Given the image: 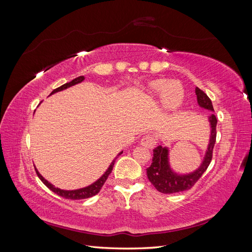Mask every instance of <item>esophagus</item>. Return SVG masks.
Instances as JSON below:
<instances>
[{
	"mask_svg": "<svg viewBox=\"0 0 252 252\" xmlns=\"http://www.w3.org/2000/svg\"><path fill=\"white\" fill-rule=\"evenodd\" d=\"M156 144H157L156 138L154 135H150V134L143 136L142 140H141V145L145 148H149V149L154 148Z\"/></svg>",
	"mask_w": 252,
	"mask_h": 252,
	"instance_id": "34e87169",
	"label": "esophagus"
}]
</instances>
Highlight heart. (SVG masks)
Listing matches in <instances>:
<instances>
[{"instance_id": "b5f03b06", "label": "heart", "mask_w": 252, "mask_h": 252, "mask_svg": "<svg viewBox=\"0 0 252 252\" xmlns=\"http://www.w3.org/2000/svg\"><path fill=\"white\" fill-rule=\"evenodd\" d=\"M150 90L155 94L163 96L167 108L175 109L181 105L184 97V89L177 81L157 80L150 84Z\"/></svg>"}]
</instances>
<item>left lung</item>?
<instances>
[{
    "label": "left lung",
    "mask_w": 252,
    "mask_h": 252,
    "mask_svg": "<svg viewBox=\"0 0 252 252\" xmlns=\"http://www.w3.org/2000/svg\"><path fill=\"white\" fill-rule=\"evenodd\" d=\"M195 94L197 103L201 107L215 111L211 100L208 97L203 90L200 88H195ZM209 122L211 124V135H210V143L206 152L204 162L202 166L193 173L187 175H179L174 173L169 167L168 164V149L158 146L154 149V158H152V163L150 167L147 168V177L149 182L156 187L158 191L171 194L186 191V190L191 189L195 183L201 179L203 173L207 170L208 166L212 159V152L213 147H215L216 140H217V123L218 120L215 114H211L209 117Z\"/></svg>",
    "instance_id": "left-lung-1"
}]
</instances>
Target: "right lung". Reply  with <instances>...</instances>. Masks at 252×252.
Segmentation results:
<instances>
[{"label":"right lung","instance_id":"1","mask_svg":"<svg viewBox=\"0 0 252 252\" xmlns=\"http://www.w3.org/2000/svg\"><path fill=\"white\" fill-rule=\"evenodd\" d=\"M83 80H84V77H83V75H81V77L75 78V79L72 80L71 82L66 83V84H64V85L56 88L55 90L52 91V93H51L50 94H56V93H58V91L66 89V88L70 87V86H73V85H75V84L81 83ZM120 155H122V152H120ZM120 155H119V156H120ZM114 162H116V159H114V161L110 164L109 168H108L107 170H106V172L102 175V177H101L100 179H98L96 182H94V184H91V185L88 186V187L77 189V190H62V189L56 188L52 184H50V183H48V181L45 180L36 169H35V172H36V174H37V177L40 178V180L44 183V184L46 185V186L51 190V191L57 193L58 195L63 196V197H65V199H68V200H83V199H88V197H91V196L95 195L96 193H98V191H100L101 188L103 187L104 183L106 182V180H107L108 175L111 173L112 168H113V165H114Z\"/></svg>","mask_w":252,"mask_h":252}]
</instances>
